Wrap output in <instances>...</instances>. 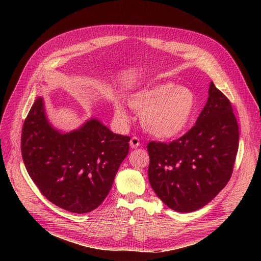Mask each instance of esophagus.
<instances>
[{
    "label": "esophagus",
    "mask_w": 261,
    "mask_h": 261,
    "mask_svg": "<svg viewBox=\"0 0 261 261\" xmlns=\"http://www.w3.org/2000/svg\"><path fill=\"white\" fill-rule=\"evenodd\" d=\"M140 146H141L140 140L136 138V136H133V138L130 140V147L132 149H136V148H139Z\"/></svg>",
    "instance_id": "34e87169"
}]
</instances>
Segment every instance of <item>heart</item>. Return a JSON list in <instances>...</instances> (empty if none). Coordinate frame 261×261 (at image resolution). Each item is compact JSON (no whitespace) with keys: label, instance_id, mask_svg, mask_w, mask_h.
Wrapping results in <instances>:
<instances>
[{"label":"heart","instance_id":"obj_1","mask_svg":"<svg viewBox=\"0 0 261 261\" xmlns=\"http://www.w3.org/2000/svg\"><path fill=\"white\" fill-rule=\"evenodd\" d=\"M129 107L142 113L141 120L145 130L159 139H173L182 134L193 119L197 109L195 92L185 86L163 82L131 94ZM114 114L122 122L129 120L126 108L114 102Z\"/></svg>","mask_w":261,"mask_h":261}]
</instances>
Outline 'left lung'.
Here are the masks:
<instances>
[{"instance_id":"obj_1","label":"left lung","mask_w":261,"mask_h":261,"mask_svg":"<svg viewBox=\"0 0 261 261\" xmlns=\"http://www.w3.org/2000/svg\"><path fill=\"white\" fill-rule=\"evenodd\" d=\"M238 146L231 105L212 81L206 105L193 128L169 144H148L150 185L169 208L198 211L229 181Z\"/></svg>"}]
</instances>
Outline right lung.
Segmentation results:
<instances>
[{
	"mask_svg": "<svg viewBox=\"0 0 261 261\" xmlns=\"http://www.w3.org/2000/svg\"><path fill=\"white\" fill-rule=\"evenodd\" d=\"M129 141L96 118L70 132L55 129L43 97L38 96L24 121L21 151L41 194L60 208L86 214L108 196L129 152Z\"/></svg>",
	"mask_w": 261,
	"mask_h": 261,
	"instance_id": "add662e5",
	"label": "right lung"
}]
</instances>
